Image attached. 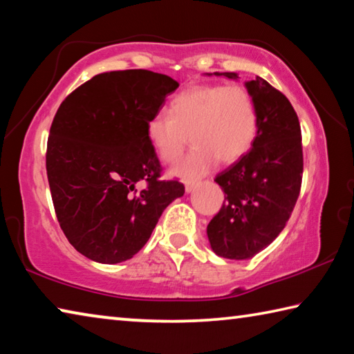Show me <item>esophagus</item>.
Segmentation results:
<instances>
[{
    "label": "esophagus",
    "instance_id": "obj_1",
    "mask_svg": "<svg viewBox=\"0 0 354 354\" xmlns=\"http://www.w3.org/2000/svg\"><path fill=\"white\" fill-rule=\"evenodd\" d=\"M201 183L200 181H185V192H187V194H190L192 190H194L196 185H200Z\"/></svg>",
    "mask_w": 354,
    "mask_h": 354
}]
</instances>
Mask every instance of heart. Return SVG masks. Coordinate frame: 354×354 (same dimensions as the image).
<instances>
[{
	"instance_id": "obj_1",
	"label": "heart",
	"mask_w": 354,
	"mask_h": 354,
	"mask_svg": "<svg viewBox=\"0 0 354 354\" xmlns=\"http://www.w3.org/2000/svg\"><path fill=\"white\" fill-rule=\"evenodd\" d=\"M170 113H156L147 122V137L165 164H176L190 140L194 149L175 173L183 178L205 175L221 162H236L253 147L259 113L253 95L237 84H200L173 97Z\"/></svg>"
}]
</instances>
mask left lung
<instances>
[{"instance_id": "obj_1", "label": "left lung", "mask_w": 354, "mask_h": 354, "mask_svg": "<svg viewBox=\"0 0 354 354\" xmlns=\"http://www.w3.org/2000/svg\"><path fill=\"white\" fill-rule=\"evenodd\" d=\"M245 87L254 98L259 128L250 151L215 176L226 201L207 225L214 253L236 261L250 259L279 236L303 178L301 128L290 101L259 76Z\"/></svg>"}]
</instances>
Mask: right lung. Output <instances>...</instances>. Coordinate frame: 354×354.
<instances>
[{
  "label": "right lung",
  "mask_w": 354,
  "mask_h": 354,
  "mask_svg": "<svg viewBox=\"0 0 354 354\" xmlns=\"http://www.w3.org/2000/svg\"><path fill=\"white\" fill-rule=\"evenodd\" d=\"M178 87L149 70L107 71L59 106L48 136V183L65 237L88 259H131L184 195V184L159 179L162 167L147 137V122Z\"/></svg>",
  "instance_id": "obj_1"
}]
</instances>
